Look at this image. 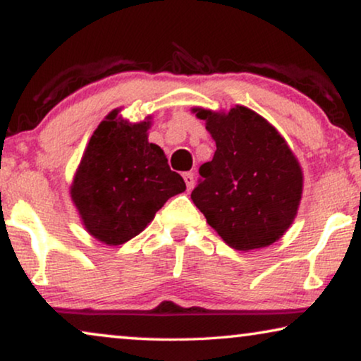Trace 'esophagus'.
Wrapping results in <instances>:
<instances>
[{"mask_svg":"<svg viewBox=\"0 0 361 361\" xmlns=\"http://www.w3.org/2000/svg\"><path fill=\"white\" fill-rule=\"evenodd\" d=\"M184 180H185V185H187V189H192V187H194V184H195V177H194V174H192V172H185L184 174Z\"/></svg>","mask_w":361,"mask_h":361,"instance_id":"1","label":"esophagus"}]
</instances>
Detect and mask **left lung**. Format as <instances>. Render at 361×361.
Returning a JSON list of instances; mask_svg holds the SVG:
<instances>
[{"mask_svg": "<svg viewBox=\"0 0 361 361\" xmlns=\"http://www.w3.org/2000/svg\"><path fill=\"white\" fill-rule=\"evenodd\" d=\"M215 140L214 159L200 166L192 200L231 248L273 245L298 215L302 169L278 130L236 105L228 113L194 108Z\"/></svg>", "mask_w": 361, "mask_h": 361, "instance_id": "8db88e82", "label": "left lung"}]
</instances>
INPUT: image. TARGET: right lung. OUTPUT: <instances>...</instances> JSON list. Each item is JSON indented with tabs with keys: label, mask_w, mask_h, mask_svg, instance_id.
Returning a JSON list of instances; mask_svg holds the SVG:
<instances>
[{
	"label": "right lung",
	"mask_w": 361,
	"mask_h": 361,
	"mask_svg": "<svg viewBox=\"0 0 361 361\" xmlns=\"http://www.w3.org/2000/svg\"><path fill=\"white\" fill-rule=\"evenodd\" d=\"M118 111L93 131L71 185L87 231L110 246L140 235L167 199L185 190L164 151L147 141L151 121L128 123Z\"/></svg>",
	"instance_id": "obj_1"
}]
</instances>
